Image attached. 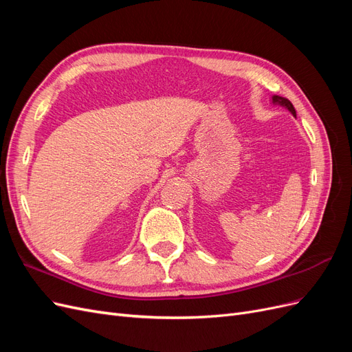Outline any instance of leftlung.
I'll use <instances>...</instances> for the list:
<instances>
[{
	"label": "left lung",
	"mask_w": 352,
	"mask_h": 352,
	"mask_svg": "<svg viewBox=\"0 0 352 352\" xmlns=\"http://www.w3.org/2000/svg\"><path fill=\"white\" fill-rule=\"evenodd\" d=\"M272 101H273V104H276V105H282V107L287 109V110H289V111L296 117V111H295V109H294V105H292V102H291L289 100H287V98L279 97V95H273Z\"/></svg>",
	"instance_id": "8db88e82"
}]
</instances>
